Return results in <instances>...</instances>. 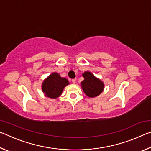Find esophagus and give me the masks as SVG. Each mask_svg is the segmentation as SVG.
<instances>
[{"mask_svg": "<svg viewBox=\"0 0 151 151\" xmlns=\"http://www.w3.org/2000/svg\"><path fill=\"white\" fill-rule=\"evenodd\" d=\"M72 83H73V84H75L76 83V79H73Z\"/></svg>", "mask_w": 151, "mask_h": 151, "instance_id": "obj_1", "label": "esophagus"}]
</instances>
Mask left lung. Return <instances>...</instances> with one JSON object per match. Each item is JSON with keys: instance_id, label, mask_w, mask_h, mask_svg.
I'll use <instances>...</instances> for the list:
<instances>
[{"instance_id": "obj_1", "label": "left lung", "mask_w": 151, "mask_h": 151, "mask_svg": "<svg viewBox=\"0 0 151 151\" xmlns=\"http://www.w3.org/2000/svg\"><path fill=\"white\" fill-rule=\"evenodd\" d=\"M83 76L85 80L82 81V88L85 93L89 97H95L103 91L104 85L101 80L94 77L90 72L84 73Z\"/></svg>"}]
</instances>
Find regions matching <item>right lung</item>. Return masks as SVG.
Wrapping results in <instances>:
<instances>
[{
    "label": "right lung",
    "instance_id": "add662e5",
    "mask_svg": "<svg viewBox=\"0 0 151 151\" xmlns=\"http://www.w3.org/2000/svg\"><path fill=\"white\" fill-rule=\"evenodd\" d=\"M67 85H68L67 79L61 78L58 73H54L43 82L42 91L47 97L57 99L60 95L64 88Z\"/></svg>",
    "mask_w": 151,
    "mask_h": 151
}]
</instances>
